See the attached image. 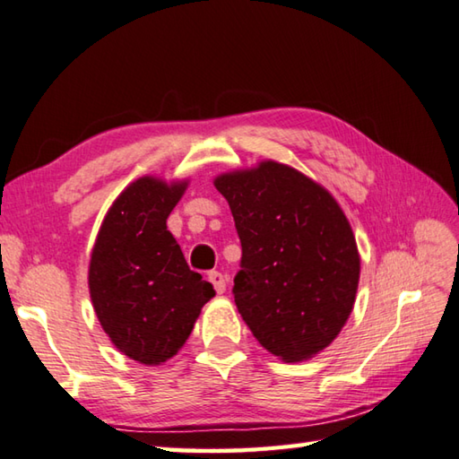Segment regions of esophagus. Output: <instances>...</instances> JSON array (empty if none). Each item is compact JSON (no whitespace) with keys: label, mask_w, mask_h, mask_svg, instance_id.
Returning <instances> with one entry per match:
<instances>
[{"label":"esophagus","mask_w":459,"mask_h":459,"mask_svg":"<svg viewBox=\"0 0 459 459\" xmlns=\"http://www.w3.org/2000/svg\"><path fill=\"white\" fill-rule=\"evenodd\" d=\"M208 281L212 282V287H214V290L219 295H222L224 290H227V281H224V274L222 273H219V271H211L208 273Z\"/></svg>","instance_id":"34e87169"}]
</instances>
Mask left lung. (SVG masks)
<instances>
[{"instance_id": "obj_1", "label": "left lung", "mask_w": 459, "mask_h": 459, "mask_svg": "<svg viewBox=\"0 0 459 459\" xmlns=\"http://www.w3.org/2000/svg\"><path fill=\"white\" fill-rule=\"evenodd\" d=\"M240 238L237 309L258 343L282 361L323 351L351 315L359 253L327 190L266 160L214 180Z\"/></svg>"}]
</instances>
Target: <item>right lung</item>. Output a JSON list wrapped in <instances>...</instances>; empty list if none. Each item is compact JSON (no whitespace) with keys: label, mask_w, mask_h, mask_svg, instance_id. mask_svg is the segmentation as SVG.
<instances>
[{"label":"right lung","mask_w":459,"mask_h":459,"mask_svg":"<svg viewBox=\"0 0 459 459\" xmlns=\"http://www.w3.org/2000/svg\"><path fill=\"white\" fill-rule=\"evenodd\" d=\"M186 182L144 177L124 190L98 232L90 261V297L102 329L130 359L160 365L185 345L211 282L190 271L166 219Z\"/></svg>","instance_id":"1"}]
</instances>
